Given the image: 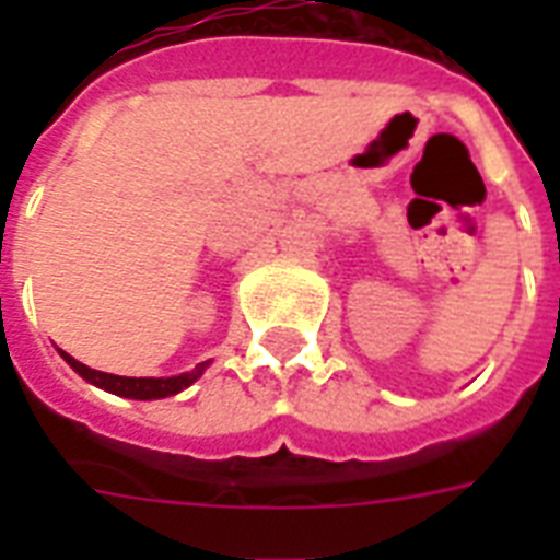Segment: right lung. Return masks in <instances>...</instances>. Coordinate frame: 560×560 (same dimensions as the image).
<instances>
[{
    "instance_id": "1",
    "label": "right lung",
    "mask_w": 560,
    "mask_h": 560,
    "mask_svg": "<svg viewBox=\"0 0 560 560\" xmlns=\"http://www.w3.org/2000/svg\"><path fill=\"white\" fill-rule=\"evenodd\" d=\"M60 358H63L74 372L81 374L83 381H90L92 386H98V389L104 392H113V395H118V398H133V400H160V398H168V395H177V392L188 389V386H191L202 372H206V366H209V360H206V363H200V366L191 369V372L174 374V377H121V374H107V372H98V369L83 366L81 360H74L72 354H66V351H60Z\"/></svg>"
}]
</instances>
